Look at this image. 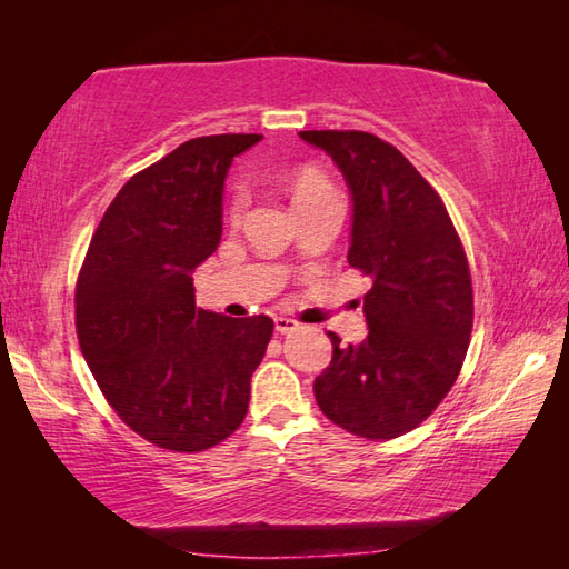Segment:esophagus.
<instances>
[{"label":"esophagus","instance_id":"esophagus-1","mask_svg":"<svg viewBox=\"0 0 569 569\" xmlns=\"http://www.w3.org/2000/svg\"><path fill=\"white\" fill-rule=\"evenodd\" d=\"M273 325H276V332H281V335H288V332L298 330V322L291 320V318H283V316L273 318Z\"/></svg>","mask_w":569,"mask_h":569}]
</instances>
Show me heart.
I'll use <instances>...</instances> for the list:
<instances>
[{
    "label": "heart",
    "mask_w": 569,
    "mask_h": 569,
    "mask_svg": "<svg viewBox=\"0 0 569 569\" xmlns=\"http://www.w3.org/2000/svg\"><path fill=\"white\" fill-rule=\"evenodd\" d=\"M291 198H293V208H298V204L335 198V190L330 186V180L325 178L320 171H316V168H303V171H298L293 176ZM241 208H244V200H241V196H237L232 200V204H229V217L237 220V217L241 214Z\"/></svg>",
    "instance_id": "b5f03b06"
}]
</instances>
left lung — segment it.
<instances>
[{
    "label": "left lung",
    "instance_id": "8db88e82",
    "mask_svg": "<svg viewBox=\"0 0 569 569\" xmlns=\"http://www.w3.org/2000/svg\"><path fill=\"white\" fill-rule=\"evenodd\" d=\"M340 168L352 196L347 261L371 278L369 335L340 345L316 379L335 426L391 440L426 420L457 381L469 347L475 296L455 224L432 186L391 143L367 131H300Z\"/></svg>",
    "mask_w": 569,
    "mask_h": 569
}]
</instances>
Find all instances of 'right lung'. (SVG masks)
Masks as SVG:
<instances>
[{
	"label": "right lung",
	"instance_id": "obj_1",
	"mask_svg": "<svg viewBox=\"0 0 569 569\" xmlns=\"http://www.w3.org/2000/svg\"><path fill=\"white\" fill-rule=\"evenodd\" d=\"M261 139L198 137L131 176L82 263V357L117 416L163 450L202 452L241 426L273 335L266 316L198 308L192 288V271L220 244L229 166Z\"/></svg>",
	"mask_w": 569,
	"mask_h": 569
}]
</instances>
